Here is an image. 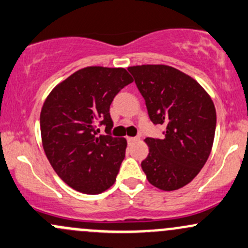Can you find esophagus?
Segmentation results:
<instances>
[{"label":"esophagus","mask_w":248,"mask_h":248,"mask_svg":"<svg viewBox=\"0 0 248 248\" xmlns=\"http://www.w3.org/2000/svg\"><path fill=\"white\" fill-rule=\"evenodd\" d=\"M138 140H140V138H138V137H126V140H127V142H129V144H132V143L137 142Z\"/></svg>","instance_id":"obj_1"}]
</instances>
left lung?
I'll return each mask as SVG.
<instances>
[{"instance_id": "1", "label": "left lung", "mask_w": 248, "mask_h": 248, "mask_svg": "<svg viewBox=\"0 0 248 248\" xmlns=\"http://www.w3.org/2000/svg\"><path fill=\"white\" fill-rule=\"evenodd\" d=\"M127 71L145 100L150 121L164 127L163 137H148L142 169L162 190L188 185L208 159L217 112L207 92L193 78L166 65L132 66Z\"/></svg>"}]
</instances>
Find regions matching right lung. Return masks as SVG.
<instances>
[{"instance_id":"right-lung-1","label":"right lung","mask_w":248,"mask_h":248,"mask_svg":"<svg viewBox=\"0 0 248 248\" xmlns=\"http://www.w3.org/2000/svg\"><path fill=\"white\" fill-rule=\"evenodd\" d=\"M131 82L124 68H82L58 85L42 106L45 153L61 180L76 190L99 194L116 181L126 140L111 135L110 105Z\"/></svg>"}]
</instances>
